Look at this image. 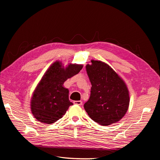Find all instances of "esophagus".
Instances as JSON below:
<instances>
[{
	"label": "esophagus",
	"mask_w": 160,
	"mask_h": 160,
	"mask_svg": "<svg viewBox=\"0 0 160 160\" xmlns=\"http://www.w3.org/2000/svg\"><path fill=\"white\" fill-rule=\"evenodd\" d=\"M73 103H74V104L78 105H81L82 104H83V102H82L81 101H75Z\"/></svg>",
	"instance_id": "obj_1"
}]
</instances>
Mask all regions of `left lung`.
<instances>
[{"label": "left lung", "instance_id": "obj_1", "mask_svg": "<svg viewBox=\"0 0 160 160\" xmlns=\"http://www.w3.org/2000/svg\"><path fill=\"white\" fill-rule=\"evenodd\" d=\"M86 71L92 85L90 98L84 104L86 112L103 126L117 123L129 108V94L125 82L102 61L91 60Z\"/></svg>", "mask_w": 160, "mask_h": 160}]
</instances>
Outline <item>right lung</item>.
<instances>
[{"label": "right lung", "instance_id": "obj_1", "mask_svg": "<svg viewBox=\"0 0 160 160\" xmlns=\"http://www.w3.org/2000/svg\"><path fill=\"white\" fill-rule=\"evenodd\" d=\"M83 65L69 64L64 68L59 61L52 63L33 92L31 109L35 118L51 124L62 118L69 106V90L63 87L67 79L77 75Z\"/></svg>", "mask_w": 160, "mask_h": 160}]
</instances>
